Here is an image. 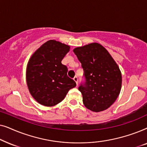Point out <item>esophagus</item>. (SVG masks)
Listing matches in <instances>:
<instances>
[{
    "label": "esophagus",
    "instance_id": "34e87169",
    "mask_svg": "<svg viewBox=\"0 0 147 147\" xmlns=\"http://www.w3.org/2000/svg\"><path fill=\"white\" fill-rule=\"evenodd\" d=\"M74 80L76 82V84H77V86H78V78L77 76H75V77L74 78Z\"/></svg>",
    "mask_w": 147,
    "mask_h": 147
}]
</instances>
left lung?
Segmentation results:
<instances>
[{
  "mask_svg": "<svg viewBox=\"0 0 147 147\" xmlns=\"http://www.w3.org/2000/svg\"><path fill=\"white\" fill-rule=\"evenodd\" d=\"M82 63L85 81L80 84L83 103L88 109L98 112L115 102L122 86L119 67L107 50L94 43L74 49Z\"/></svg>",
  "mask_w": 147,
  "mask_h": 147,
  "instance_id": "obj_1",
  "label": "left lung"
}]
</instances>
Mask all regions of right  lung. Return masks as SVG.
Returning a JSON list of instances; mask_svg holds the SVG:
<instances>
[{"instance_id": "obj_1", "label": "right lung", "mask_w": 147, "mask_h": 147, "mask_svg": "<svg viewBox=\"0 0 147 147\" xmlns=\"http://www.w3.org/2000/svg\"><path fill=\"white\" fill-rule=\"evenodd\" d=\"M69 47L49 40L32 55L27 67V83L32 96L39 104L53 106L65 98L68 91L76 87L67 75V67L61 63Z\"/></svg>"}]
</instances>
